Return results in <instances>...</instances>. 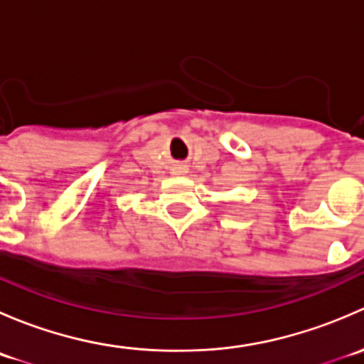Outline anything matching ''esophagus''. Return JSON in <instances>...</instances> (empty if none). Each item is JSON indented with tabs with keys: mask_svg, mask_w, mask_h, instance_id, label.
I'll return each mask as SVG.
<instances>
[{
	"mask_svg": "<svg viewBox=\"0 0 364 364\" xmlns=\"http://www.w3.org/2000/svg\"><path fill=\"white\" fill-rule=\"evenodd\" d=\"M185 172V167H178V174H183Z\"/></svg>",
	"mask_w": 364,
	"mask_h": 364,
	"instance_id": "esophagus-1",
	"label": "esophagus"
}]
</instances>
